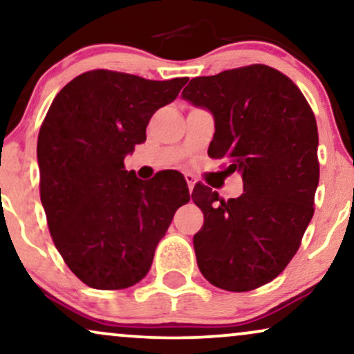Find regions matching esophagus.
Listing matches in <instances>:
<instances>
[{
	"mask_svg": "<svg viewBox=\"0 0 354 354\" xmlns=\"http://www.w3.org/2000/svg\"><path fill=\"white\" fill-rule=\"evenodd\" d=\"M185 180H186V183H187V187H189V191L194 189V185H196V178L192 176V174L186 173V174H185Z\"/></svg>",
	"mask_w": 354,
	"mask_h": 354,
	"instance_id": "1",
	"label": "esophagus"
}]
</instances>
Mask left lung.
I'll list each match as a JSON object with an SVG mask.
<instances>
[{
    "label": "left lung",
    "mask_w": 354,
    "mask_h": 354,
    "mask_svg": "<svg viewBox=\"0 0 354 354\" xmlns=\"http://www.w3.org/2000/svg\"><path fill=\"white\" fill-rule=\"evenodd\" d=\"M181 96L212 113L207 153L243 180V194L229 201L194 186L191 198L204 214L192 239L198 266L216 288L253 290L289 265L314 216L315 115L292 80L268 65L192 78Z\"/></svg>",
    "instance_id": "left-lung-1"
}]
</instances>
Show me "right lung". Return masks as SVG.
Here are the masks:
<instances>
[{"label":"right lung","instance_id":"obj_1","mask_svg":"<svg viewBox=\"0 0 354 354\" xmlns=\"http://www.w3.org/2000/svg\"><path fill=\"white\" fill-rule=\"evenodd\" d=\"M187 78L153 82L91 70L52 101L37 138L40 201L66 266L93 289L144 279L174 212L189 203L181 173L138 180L125 155L147 140V125Z\"/></svg>","mask_w":354,"mask_h":354}]
</instances>
